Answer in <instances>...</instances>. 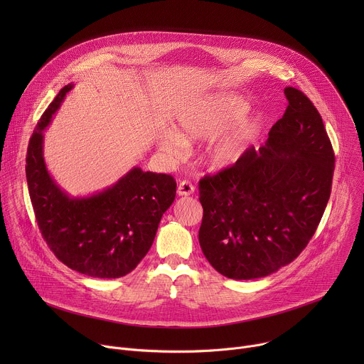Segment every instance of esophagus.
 <instances>
[{"label":"esophagus","instance_id":"obj_1","mask_svg":"<svg viewBox=\"0 0 364 364\" xmlns=\"http://www.w3.org/2000/svg\"><path fill=\"white\" fill-rule=\"evenodd\" d=\"M194 193V186L186 180L180 181L178 187H177V194L181 196V197H187V196H191Z\"/></svg>","mask_w":364,"mask_h":364}]
</instances>
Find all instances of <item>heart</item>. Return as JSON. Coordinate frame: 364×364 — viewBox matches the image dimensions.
<instances>
[{
  "label": "heart",
  "instance_id": "1",
  "mask_svg": "<svg viewBox=\"0 0 364 364\" xmlns=\"http://www.w3.org/2000/svg\"><path fill=\"white\" fill-rule=\"evenodd\" d=\"M250 105L237 95H213L180 108L174 131L166 129L157 145L167 157L176 159L184 141L212 138L205 149V163L213 170H225L236 164L246 152L259 118H242Z\"/></svg>",
  "mask_w": 364,
  "mask_h": 364
}]
</instances>
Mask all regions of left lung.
<instances>
[{
  "instance_id": "left-lung-1",
  "label": "left lung",
  "mask_w": 364,
  "mask_h": 364,
  "mask_svg": "<svg viewBox=\"0 0 364 364\" xmlns=\"http://www.w3.org/2000/svg\"><path fill=\"white\" fill-rule=\"evenodd\" d=\"M265 145L200 180V247L230 279L264 278L291 264L314 236L331 193L334 152L321 115L301 90Z\"/></svg>"
}]
</instances>
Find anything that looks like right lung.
<instances>
[{"label":"right lung","instance_id":"right-lung-1","mask_svg":"<svg viewBox=\"0 0 364 364\" xmlns=\"http://www.w3.org/2000/svg\"><path fill=\"white\" fill-rule=\"evenodd\" d=\"M73 83L41 115L28 142L26 176L38 229L59 261L92 278H121L148 253L163 215L176 198L168 174L131 168L112 186L90 196H69L44 161V129Z\"/></svg>","mask_w":364,"mask_h":364}]
</instances>
